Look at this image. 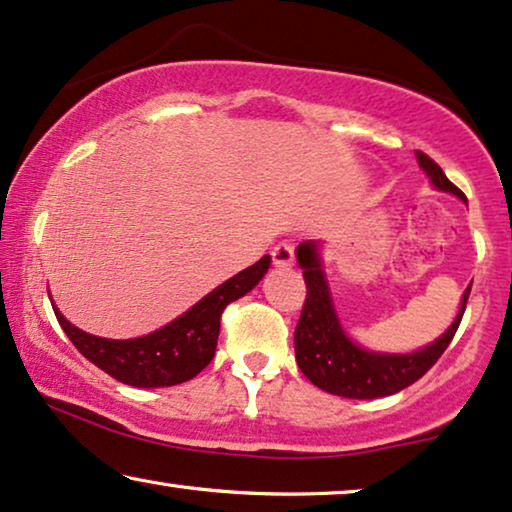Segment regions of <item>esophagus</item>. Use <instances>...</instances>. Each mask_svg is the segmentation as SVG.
I'll list each match as a JSON object with an SVG mask.
<instances>
[{
    "label": "esophagus",
    "mask_w": 512,
    "mask_h": 512,
    "mask_svg": "<svg viewBox=\"0 0 512 512\" xmlns=\"http://www.w3.org/2000/svg\"><path fill=\"white\" fill-rule=\"evenodd\" d=\"M271 260H274L276 267H292V262H295V248H292V243H278L274 245V250H271Z\"/></svg>",
    "instance_id": "esophagus-1"
}]
</instances>
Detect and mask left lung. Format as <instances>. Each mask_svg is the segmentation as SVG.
<instances>
[{"mask_svg":"<svg viewBox=\"0 0 512 512\" xmlns=\"http://www.w3.org/2000/svg\"><path fill=\"white\" fill-rule=\"evenodd\" d=\"M419 166L426 170L431 182L442 192H449L466 201V196L456 185L447 180L442 168L431 156L417 152ZM297 262L302 267V276L306 283V299L302 306V316L295 327V358L299 370L313 386L323 388L332 395L353 400H372L393 395L403 388L412 386L414 381L424 377L438 358L452 342L459 323L466 311L470 288L463 292L461 309L456 313L454 323L440 339L431 346L407 356H388V353H372L360 349L346 337L339 325V318L332 306L330 290H327L323 269H320L316 243L304 241L297 248ZM473 285V283H470Z\"/></svg>","mask_w":512,"mask_h":512,"instance_id":"1","label":"left lung"}]
</instances>
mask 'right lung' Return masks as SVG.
Segmentation results:
<instances>
[{"mask_svg": "<svg viewBox=\"0 0 512 512\" xmlns=\"http://www.w3.org/2000/svg\"><path fill=\"white\" fill-rule=\"evenodd\" d=\"M271 257L243 269L161 330L138 339H102L74 327L58 309L56 318L81 356L121 384L138 388L175 386L194 379L215 356L222 311L250 292L267 274Z\"/></svg>", "mask_w": 512, "mask_h": 512, "instance_id": "add662e5", "label": "right lung"}]
</instances>
